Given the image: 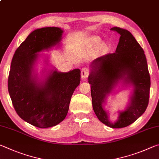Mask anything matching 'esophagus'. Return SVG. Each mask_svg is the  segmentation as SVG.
<instances>
[{
	"label": "esophagus",
	"instance_id": "obj_1",
	"mask_svg": "<svg viewBox=\"0 0 159 159\" xmlns=\"http://www.w3.org/2000/svg\"><path fill=\"white\" fill-rule=\"evenodd\" d=\"M90 73V70L88 68H86V67H83L81 69V72H80V75H81L82 79H85L87 78Z\"/></svg>",
	"mask_w": 159,
	"mask_h": 159
}]
</instances>
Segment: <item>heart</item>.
Returning <instances> with one entry per match:
<instances>
[{
    "label": "heart",
    "mask_w": 159,
    "mask_h": 159,
    "mask_svg": "<svg viewBox=\"0 0 159 159\" xmlns=\"http://www.w3.org/2000/svg\"><path fill=\"white\" fill-rule=\"evenodd\" d=\"M92 42H93V43L95 44V45H99V43H100V41H99L98 39H93V41Z\"/></svg>",
    "instance_id": "1"
}]
</instances>
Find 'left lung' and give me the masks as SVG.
Returning a JSON list of instances; mask_svg holds the SVG:
<instances>
[{
  "label": "left lung",
  "instance_id": "obj_1",
  "mask_svg": "<svg viewBox=\"0 0 159 159\" xmlns=\"http://www.w3.org/2000/svg\"><path fill=\"white\" fill-rule=\"evenodd\" d=\"M111 29L120 34L116 52L101 56L93 61L88 82L91 85L93 108L98 119L110 128H121L134 123L146 110L149 99L150 75L144 50L130 32L119 27ZM121 79L132 83L134 93L130 105L120 112L116 122L111 123L102 104Z\"/></svg>",
  "mask_w": 159,
  "mask_h": 159
}]
</instances>
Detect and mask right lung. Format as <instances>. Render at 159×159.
Here are the masks:
<instances>
[{
  "label": "right lung",
  "mask_w": 159,
  "mask_h": 159,
  "mask_svg": "<svg viewBox=\"0 0 159 159\" xmlns=\"http://www.w3.org/2000/svg\"><path fill=\"white\" fill-rule=\"evenodd\" d=\"M63 31L45 27L34 31L21 43L13 55L8 76V92L17 114L32 125L46 128L65 118L75 89L80 81V71L52 72L43 84L36 83L33 66L37 52L57 44Z\"/></svg>",
  "instance_id": "obj_1"
}]
</instances>
